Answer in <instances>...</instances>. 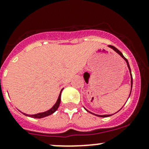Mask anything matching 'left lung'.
Masks as SVG:
<instances>
[{
    "label": "left lung",
    "instance_id": "obj_1",
    "mask_svg": "<svg viewBox=\"0 0 149 149\" xmlns=\"http://www.w3.org/2000/svg\"><path fill=\"white\" fill-rule=\"evenodd\" d=\"M109 47H111V48H112V49H114V50L115 51V52H118V54H119V55H120V56L122 57V58H123V59L125 60V61H126V63H127V67H128V69H129V70H130V77H131V88H132V85H133V77H132V74H131V70H130V65H129V63H128V61H127V60L125 58L124 56H123V54H122V52H120V51L119 50V49H117L116 47H114V46H112V45H109ZM130 93H131V91H130ZM129 97H130V96H129ZM87 111V112H89V111H88L86 109H85ZM91 114H93V113H91ZM97 115V116H98V117H102V118H106V117H109V116H110V115Z\"/></svg>",
    "mask_w": 149,
    "mask_h": 149
}]
</instances>
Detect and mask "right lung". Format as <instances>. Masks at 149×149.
Returning a JSON list of instances; mask_svg holds the SVG:
<instances>
[{
	"label": "right lung",
	"mask_w": 149,
	"mask_h": 149,
	"mask_svg": "<svg viewBox=\"0 0 149 149\" xmlns=\"http://www.w3.org/2000/svg\"><path fill=\"white\" fill-rule=\"evenodd\" d=\"M62 91H63V89L61 90V93H60V95H59V97H58V100H57V102L55 104V105H54V106L52 107L50 109H49V110L46 111V112H42V113L36 114V115H26V114H24V115H26V116L31 117V118H45V117L48 116V115H52V113H54V112H55V111L58 109V107H59L60 103H61V92H62Z\"/></svg>",
	"instance_id": "right-lung-1"
}]
</instances>
